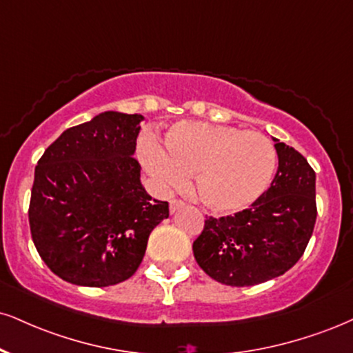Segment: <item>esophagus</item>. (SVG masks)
<instances>
[{"instance_id":"34e87169","label":"esophagus","mask_w":353,"mask_h":353,"mask_svg":"<svg viewBox=\"0 0 353 353\" xmlns=\"http://www.w3.org/2000/svg\"><path fill=\"white\" fill-rule=\"evenodd\" d=\"M181 207H184V202L179 201V199H172V201L169 202V210H171V214H176Z\"/></svg>"}]
</instances>
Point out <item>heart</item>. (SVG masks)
<instances>
[{"label": "heart", "mask_w": 353, "mask_h": 353, "mask_svg": "<svg viewBox=\"0 0 353 353\" xmlns=\"http://www.w3.org/2000/svg\"><path fill=\"white\" fill-rule=\"evenodd\" d=\"M141 159L164 188H182L195 174L199 199L225 214L256 202L270 188L278 161L265 134L201 121L174 125L165 134V150L146 141Z\"/></svg>", "instance_id": "obj_1"}]
</instances>
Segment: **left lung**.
Returning <instances> with one entry per match:
<instances>
[{"label":"left lung","instance_id":"1","mask_svg":"<svg viewBox=\"0 0 353 353\" xmlns=\"http://www.w3.org/2000/svg\"><path fill=\"white\" fill-rule=\"evenodd\" d=\"M278 171L270 189L235 215L209 217L194 241L195 261L215 281L253 286L303 256L316 225V172L301 152L273 138Z\"/></svg>","mask_w":353,"mask_h":353}]
</instances>
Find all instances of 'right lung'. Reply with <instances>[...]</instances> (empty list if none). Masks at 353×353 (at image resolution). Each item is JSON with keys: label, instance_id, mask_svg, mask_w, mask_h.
Here are the masks:
<instances>
[{"label": "right lung", "instance_id": "add662e5", "mask_svg": "<svg viewBox=\"0 0 353 353\" xmlns=\"http://www.w3.org/2000/svg\"><path fill=\"white\" fill-rule=\"evenodd\" d=\"M143 114L105 112L72 126L37 161L29 227L42 261L63 281L103 288L131 278L148 239L169 217L133 158Z\"/></svg>", "mask_w": 353, "mask_h": 353}]
</instances>
